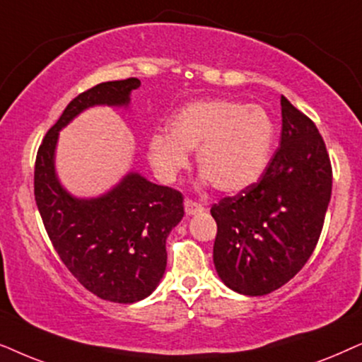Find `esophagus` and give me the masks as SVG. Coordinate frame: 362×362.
Instances as JSON below:
<instances>
[{"label":"esophagus","mask_w":362,"mask_h":362,"mask_svg":"<svg viewBox=\"0 0 362 362\" xmlns=\"http://www.w3.org/2000/svg\"><path fill=\"white\" fill-rule=\"evenodd\" d=\"M184 205H185L187 215H195V214H200V211L205 210L204 205L199 204V202L190 200V199H185V204Z\"/></svg>","instance_id":"1"}]
</instances>
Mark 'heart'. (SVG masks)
Segmentation results:
<instances>
[{
    "instance_id": "b5f03b06",
    "label": "heart",
    "mask_w": 362,
    "mask_h": 362,
    "mask_svg": "<svg viewBox=\"0 0 362 362\" xmlns=\"http://www.w3.org/2000/svg\"><path fill=\"white\" fill-rule=\"evenodd\" d=\"M168 137L156 134L148 141L152 167L173 180L197 152V165L223 194H238L259 180L274 142L272 115L259 105L231 99L197 100L168 120Z\"/></svg>"
}]
</instances>
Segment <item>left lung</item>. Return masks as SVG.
Here are the masks:
<instances>
[{
	"mask_svg": "<svg viewBox=\"0 0 362 362\" xmlns=\"http://www.w3.org/2000/svg\"><path fill=\"white\" fill-rule=\"evenodd\" d=\"M281 117L279 147L259 180L210 210L216 273L248 296L278 290L305 267L331 200V160L315 122L285 95Z\"/></svg>",
	"mask_w": 362,
	"mask_h": 362,
	"instance_id": "left-lung-1",
	"label": "left lung"
}]
</instances>
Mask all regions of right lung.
Returning a JSON list of instances; mask_svg holds the SVG:
<instances>
[{"label":"right lung","instance_id":"add662e5","mask_svg":"<svg viewBox=\"0 0 362 362\" xmlns=\"http://www.w3.org/2000/svg\"><path fill=\"white\" fill-rule=\"evenodd\" d=\"M137 77L100 83L67 104L37 148L35 200L52 247L86 290L100 300L136 303L156 290L167 267L165 240L184 216V197L136 172L98 199H76L54 170L59 131L84 109L127 105Z\"/></svg>","mask_w":362,"mask_h":362}]
</instances>
